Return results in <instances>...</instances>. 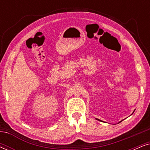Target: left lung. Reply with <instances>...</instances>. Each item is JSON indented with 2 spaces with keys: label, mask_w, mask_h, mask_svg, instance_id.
Listing matches in <instances>:
<instances>
[{
  "label": "left lung",
  "mask_w": 150,
  "mask_h": 150,
  "mask_svg": "<svg viewBox=\"0 0 150 150\" xmlns=\"http://www.w3.org/2000/svg\"><path fill=\"white\" fill-rule=\"evenodd\" d=\"M99 121H100V120H99Z\"/></svg>",
  "instance_id": "obj_1"
}]
</instances>
